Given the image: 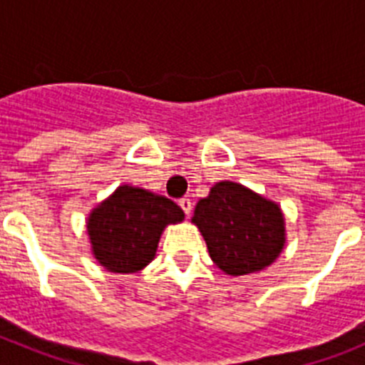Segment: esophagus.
<instances>
[{"instance_id":"esophagus-1","label":"esophagus","mask_w":365,"mask_h":365,"mask_svg":"<svg viewBox=\"0 0 365 365\" xmlns=\"http://www.w3.org/2000/svg\"><path fill=\"white\" fill-rule=\"evenodd\" d=\"M179 206H180V208H182V212H185L186 215H190V212H192V208H193L192 201H190L188 197H182V199H180Z\"/></svg>"}]
</instances>
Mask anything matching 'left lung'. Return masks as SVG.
I'll return each mask as SVG.
<instances>
[{
  "instance_id": "8db88e82",
  "label": "left lung",
  "mask_w": 365,
  "mask_h": 365,
  "mask_svg": "<svg viewBox=\"0 0 365 365\" xmlns=\"http://www.w3.org/2000/svg\"><path fill=\"white\" fill-rule=\"evenodd\" d=\"M192 221L201 230L212 261L232 276L269 267L285 241L279 206L230 180L217 182L197 202Z\"/></svg>"
}]
</instances>
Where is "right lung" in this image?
I'll list each match as a JSON object with an SVG mask.
<instances>
[{
    "instance_id": "obj_1",
    "label": "right lung",
    "mask_w": 365,
    "mask_h": 365,
    "mask_svg": "<svg viewBox=\"0 0 365 365\" xmlns=\"http://www.w3.org/2000/svg\"><path fill=\"white\" fill-rule=\"evenodd\" d=\"M182 219L185 212L172 199L124 185L93 210L87 232L100 265L130 274L153 259L164 227Z\"/></svg>"
}]
</instances>
